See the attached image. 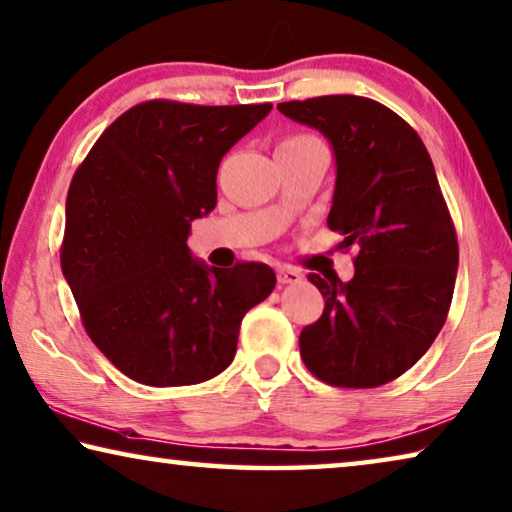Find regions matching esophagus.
Returning a JSON list of instances; mask_svg holds the SVG:
<instances>
[{"instance_id": "obj_1", "label": "esophagus", "mask_w": 512, "mask_h": 512, "mask_svg": "<svg viewBox=\"0 0 512 512\" xmlns=\"http://www.w3.org/2000/svg\"><path fill=\"white\" fill-rule=\"evenodd\" d=\"M303 280V275H300L296 269H289V266H282L278 269V282L280 285H296V282Z\"/></svg>"}]
</instances>
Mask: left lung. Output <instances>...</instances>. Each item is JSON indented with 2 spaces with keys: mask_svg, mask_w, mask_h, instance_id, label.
<instances>
[{
  "mask_svg": "<svg viewBox=\"0 0 512 512\" xmlns=\"http://www.w3.org/2000/svg\"><path fill=\"white\" fill-rule=\"evenodd\" d=\"M278 109L330 141L337 180L328 227L344 237L339 248H358L353 280L307 275L326 307L300 332V358L328 385H385L431 348L456 285V227L431 154L369 97L321 95Z\"/></svg>",
  "mask_w": 512,
  "mask_h": 512,
  "instance_id": "obj_1",
  "label": "left lung"
}]
</instances>
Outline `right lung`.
Segmentation results:
<instances>
[{"label": "right lung", "instance_id": "obj_1", "mask_svg": "<svg viewBox=\"0 0 512 512\" xmlns=\"http://www.w3.org/2000/svg\"><path fill=\"white\" fill-rule=\"evenodd\" d=\"M271 109L141 102L72 177L61 269L88 337L136 383L218 376L237 353L241 319L275 287L271 266L216 269L186 246L193 218L216 207L223 154Z\"/></svg>", "mask_w": 512, "mask_h": 512}]
</instances>
